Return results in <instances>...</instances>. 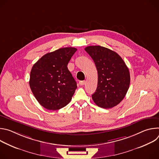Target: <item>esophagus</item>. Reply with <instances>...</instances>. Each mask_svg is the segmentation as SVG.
<instances>
[{
	"mask_svg": "<svg viewBox=\"0 0 159 159\" xmlns=\"http://www.w3.org/2000/svg\"><path fill=\"white\" fill-rule=\"evenodd\" d=\"M85 84V80H82V81L79 82V84L80 85H84Z\"/></svg>",
	"mask_w": 159,
	"mask_h": 159,
	"instance_id": "obj_1",
	"label": "esophagus"
}]
</instances>
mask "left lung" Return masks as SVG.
Returning a JSON list of instances; mask_svg holds the SVG:
<instances>
[{"instance_id":"left-lung-1","label":"left lung","mask_w":159,"mask_h":159,"mask_svg":"<svg viewBox=\"0 0 159 159\" xmlns=\"http://www.w3.org/2000/svg\"><path fill=\"white\" fill-rule=\"evenodd\" d=\"M86 52L94 61L98 74V87L92 95L99 107L117 106L126 96L130 83L128 68L115 52L101 46H89Z\"/></svg>"}]
</instances>
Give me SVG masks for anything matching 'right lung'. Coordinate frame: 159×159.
<instances>
[{
    "label": "right lung",
    "mask_w": 159,
    "mask_h": 159,
    "mask_svg": "<svg viewBox=\"0 0 159 159\" xmlns=\"http://www.w3.org/2000/svg\"><path fill=\"white\" fill-rule=\"evenodd\" d=\"M77 50L73 47L60 48L45 54L33 65L30 86L44 108L58 110L71 101L77 86L67 65Z\"/></svg>",
    "instance_id": "obj_1"
}]
</instances>
